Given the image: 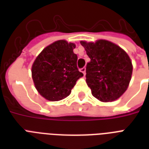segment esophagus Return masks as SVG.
Here are the masks:
<instances>
[{
  "label": "esophagus",
  "instance_id": "1",
  "mask_svg": "<svg viewBox=\"0 0 149 149\" xmlns=\"http://www.w3.org/2000/svg\"><path fill=\"white\" fill-rule=\"evenodd\" d=\"M80 72H83L84 76H85V74H86V68H85V67L81 68V69H80Z\"/></svg>",
  "mask_w": 149,
  "mask_h": 149
}]
</instances>
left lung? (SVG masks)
Listing matches in <instances>:
<instances>
[{
	"instance_id": "obj_1",
	"label": "left lung",
	"mask_w": 149,
	"mask_h": 149,
	"mask_svg": "<svg viewBox=\"0 0 149 149\" xmlns=\"http://www.w3.org/2000/svg\"><path fill=\"white\" fill-rule=\"evenodd\" d=\"M91 61L86 67V81L92 95L103 102L119 98L127 90L132 74L129 56L118 45L106 40L80 42Z\"/></svg>"
}]
</instances>
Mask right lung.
<instances>
[{"label":"right lung","instance_id":"obj_1","mask_svg":"<svg viewBox=\"0 0 149 149\" xmlns=\"http://www.w3.org/2000/svg\"><path fill=\"white\" fill-rule=\"evenodd\" d=\"M74 43L55 42L42 51L31 67L32 79L43 97L58 101L70 95L77 79L84 76L77 68Z\"/></svg>","mask_w":149,"mask_h":149}]
</instances>
